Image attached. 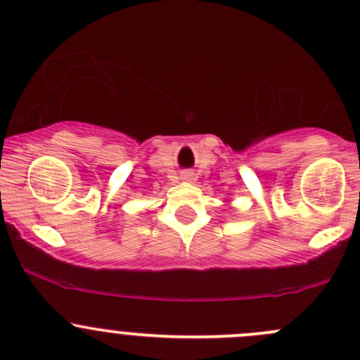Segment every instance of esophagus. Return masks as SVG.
Instances as JSON below:
<instances>
[{
	"label": "esophagus",
	"mask_w": 360,
	"mask_h": 360,
	"mask_svg": "<svg viewBox=\"0 0 360 360\" xmlns=\"http://www.w3.org/2000/svg\"><path fill=\"white\" fill-rule=\"evenodd\" d=\"M193 172H190V170H186V172H181V181H186V183H190V181L193 179Z\"/></svg>",
	"instance_id": "esophagus-1"
}]
</instances>
